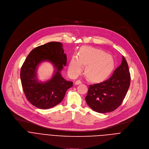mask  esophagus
Listing matches in <instances>:
<instances>
[{"label":"esophagus","instance_id":"34e87169","mask_svg":"<svg viewBox=\"0 0 149 149\" xmlns=\"http://www.w3.org/2000/svg\"><path fill=\"white\" fill-rule=\"evenodd\" d=\"M81 84V81L80 80H77L75 82V85H79V84Z\"/></svg>","mask_w":149,"mask_h":149}]
</instances>
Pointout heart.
Masks as SVG:
<instances>
[{"label": "heart", "instance_id": "obj_1", "mask_svg": "<svg viewBox=\"0 0 149 149\" xmlns=\"http://www.w3.org/2000/svg\"><path fill=\"white\" fill-rule=\"evenodd\" d=\"M86 65L85 73L92 80H101L107 77L114 67L112 57L100 49L85 47L78 56L74 55L69 63V71L71 76H77Z\"/></svg>", "mask_w": 149, "mask_h": 149}]
</instances>
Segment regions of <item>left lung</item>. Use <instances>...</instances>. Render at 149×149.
<instances>
[{"mask_svg": "<svg viewBox=\"0 0 149 149\" xmlns=\"http://www.w3.org/2000/svg\"><path fill=\"white\" fill-rule=\"evenodd\" d=\"M130 73L127 62L123 56L121 65L112 75L100 84L89 87L85 100L88 106L99 113L110 112L122 104L130 85Z\"/></svg>", "mask_w": 149, "mask_h": 149, "instance_id": "1", "label": "left lung"}]
</instances>
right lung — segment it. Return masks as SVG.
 <instances>
[{"instance_id":"1","label":"right lung","mask_w":149,"mask_h":149,"mask_svg":"<svg viewBox=\"0 0 149 149\" xmlns=\"http://www.w3.org/2000/svg\"><path fill=\"white\" fill-rule=\"evenodd\" d=\"M44 61L52 62L55 69V73L45 82L37 79L38 65ZM67 63V56L63 45L59 42H49L38 46L29 53L21 70L22 86L28 101L40 109H45L60 103L73 82L65 80L61 71Z\"/></svg>"}]
</instances>
